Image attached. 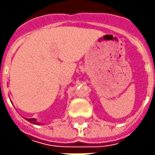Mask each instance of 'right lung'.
<instances>
[{
    "label": "right lung",
    "mask_w": 155,
    "mask_h": 155,
    "mask_svg": "<svg viewBox=\"0 0 155 155\" xmlns=\"http://www.w3.org/2000/svg\"><path fill=\"white\" fill-rule=\"evenodd\" d=\"M26 120L28 121L29 122H31V123H33V124H37V125L41 124V123H39V122H37V120L34 119V118H26Z\"/></svg>",
    "instance_id": "1"
}]
</instances>
